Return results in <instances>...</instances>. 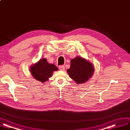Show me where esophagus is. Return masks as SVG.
I'll return each instance as SVG.
<instances>
[{
    "mask_svg": "<svg viewBox=\"0 0 130 130\" xmlns=\"http://www.w3.org/2000/svg\"><path fill=\"white\" fill-rule=\"evenodd\" d=\"M59 69L61 70H62V71L64 70V67L63 66H60L59 67Z\"/></svg>",
    "mask_w": 130,
    "mask_h": 130,
    "instance_id": "obj_1",
    "label": "esophagus"
}]
</instances>
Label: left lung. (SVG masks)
Wrapping results in <instances>:
<instances>
[{
    "label": "left lung",
    "mask_w": 130,
    "mask_h": 130,
    "mask_svg": "<svg viewBox=\"0 0 130 130\" xmlns=\"http://www.w3.org/2000/svg\"><path fill=\"white\" fill-rule=\"evenodd\" d=\"M94 70L93 65L90 61L81 56H76L71 60L67 73L76 84H80L87 82L92 76Z\"/></svg>",
    "instance_id": "obj_1"
}]
</instances>
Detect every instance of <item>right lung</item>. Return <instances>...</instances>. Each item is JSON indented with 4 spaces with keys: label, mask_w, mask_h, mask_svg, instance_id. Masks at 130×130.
<instances>
[{
    "label": "right lung",
    "mask_w": 130,
    "mask_h": 130,
    "mask_svg": "<svg viewBox=\"0 0 130 130\" xmlns=\"http://www.w3.org/2000/svg\"><path fill=\"white\" fill-rule=\"evenodd\" d=\"M29 70L35 79L45 83L52 76L54 71H57L58 68L54 64L49 63L46 59L42 58L31 66Z\"/></svg>",
    "instance_id": "obj_1"
}]
</instances>
